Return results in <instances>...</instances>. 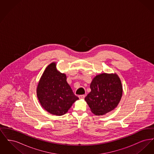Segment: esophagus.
Instances as JSON below:
<instances>
[{
    "mask_svg": "<svg viewBox=\"0 0 154 154\" xmlns=\"http://www.w3.org/2000/svg\"><path fill=\"white\" fill-rule=\"evenodd\" d=\"M85 96L84 95H81L79 96V97L80 99H84V98L85 97Z\"/></svg>",
    "mask_w": 154,
    "mask_h": 154,
    "instance_id": "34e87169",
    "label": "esophagus"
}]
</instances>
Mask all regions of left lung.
<instances>
[{"instance_id":"left-lung-1","label":"left lung","mask_w":154,"mask_h":154,"mask_svg":"<svg viewBox=\"0 0 154 154\" xmlns=\"http://www.w3.org/2000/svg\"><path fill=\"white\" fill-rule=\"evenodd\" d=\"M91 91L85 100L91 111L103 116L117 107L122 95V86L117 74L96 75L91 83Z\"/></svg>"}]
</instances>
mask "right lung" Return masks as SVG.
<instances>
[{
  "mask_svg": "<svg viewBox=\"0 0 154 154\" xmlns=\"http://www.w3.org/2000/svg\"><path fill=\"white\" fill-rule=\"evenodd\" d=\"M37 96L45 110L58 116L65 114L79 99L67 84L66 74L57 70L55 62L45 69L38 83Z\"/></svg>",
  "mask_w": 154,
  "mask_h": 154,
  "instance_id": "right-lung-1",
  "label": "right lung"
}]
</instances>
